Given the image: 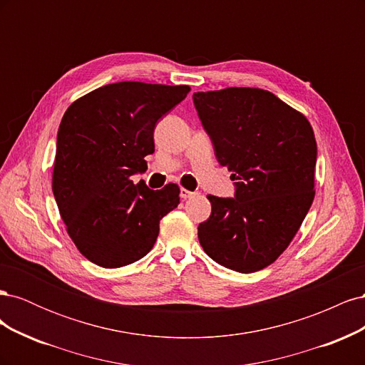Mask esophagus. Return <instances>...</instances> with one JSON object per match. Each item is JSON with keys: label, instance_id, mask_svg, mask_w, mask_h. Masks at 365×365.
I'll return each mask as SVG.
<instances>
[{"label": "esophagus", "instance_id": "obj_1", "mask_svg": "<svg viewBox=\"0 0 365 365\" xmlns=\"http://www.w3.org/2000/svg\"><path fill=\"white\" fill-rule=\"evenodd\" d=\"M193 195H196V192H190V190H185V189H181V192H180V196L182 197V200H187V197H192Z\"/></svg>", "mask_w": 365, "mask_h": 365}]
</instances>
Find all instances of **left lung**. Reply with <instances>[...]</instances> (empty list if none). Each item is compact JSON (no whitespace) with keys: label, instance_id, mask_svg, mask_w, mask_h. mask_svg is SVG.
<instances>
[{"label":"left lung","instance_id":"8db88e82","mask_svg":"<svg viewBox=\"0 0 365 365\" xmlns=\"http://www.w3.org/2000/svg\"><path fill=\"white\" fill-rule=\"evenodd\" d=\"M193 103L227 165L235 197L208 195L200 244L237 272L267 268L288 248L314 201L317 141L303 114L259 88L195 93Z\"/></svg>","mask_w":365,"mask_h":365}]
</instances>
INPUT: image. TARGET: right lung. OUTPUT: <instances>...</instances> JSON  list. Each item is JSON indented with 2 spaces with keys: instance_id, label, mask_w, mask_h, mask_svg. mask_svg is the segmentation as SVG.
<instances>
[{
  "instance_id": "right-lung-1",
  "label": "right lung",
  "mask_w": 365,
  "mask_h": 365,
  "mask_svg": "<svg viewBox=\"0 0 365 365\" xmlns=\"http://www.w3.org/2000/svg\"><path fill=\"white\" fill-rule=\"evenodd\" d=\"M187 85L109 83L76 101L56 140L53 195L73 242L103 268L126 267L155 245L160 220L180 204V187L150 190L132 175L148 169L158 120Z\"/></svg>"
}]
</instances>
